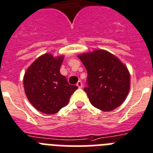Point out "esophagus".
<instances>
[{"label": "esophagus", "instance_id": "esophagus-1", "mask_svg": "<svg viewBox=\"0 0 153 153\" xmlns=\"http://www.w3.org/2000/svg\"><path fill=\"white\" fill-rule=\"evenodd\" d=\"M77 86H78L79 88H82V86H83V85H82V82H81V81H78V83H77Z\"/></svg>", "mask_w": 153, "mask_h": 153}]
</instances>
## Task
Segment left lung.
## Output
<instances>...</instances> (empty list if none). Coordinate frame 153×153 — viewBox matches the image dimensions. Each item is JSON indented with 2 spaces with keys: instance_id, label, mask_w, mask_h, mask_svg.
Segmentation results:
<instances>
[{
  "instance_id": "left-lung-1",
  "label": "left lung",
  "mask_w": 153,
  "mask_h": 153,
  "mask_svg": "<svg viewBox=\"0 0 153 153\" xmlns=\"http://www.w3.org/2000/svg\"><path fill=\"white\" fill-rule=\"evenodd\" d=\"M78 57L87 70L88 87L84 90L91 105L109 111L123 104L130 88V75L124 64L105 50H95Z\"/></svg>"
}]
</instances>
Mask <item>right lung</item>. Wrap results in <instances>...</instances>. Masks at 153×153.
I'll use <instances>...</instances> for the list:
<instances>
[{"instance_id":"add662e5","label":"right lung","mask_w":153,"mask_h":153,"mask_svg":"<svg viewBox=\"0 0 153 153\" xmlns=\"http://www.w3.org/2000/svg\"><path fill=\"white\" fill-rule=\"evenodd\" d=\"M64 56L43 54L34 61L25 72L24 87L29 102L43 113L52 115L66 106L73 92L71 85L60 73Z\"/></svg>"}]
</instances>
